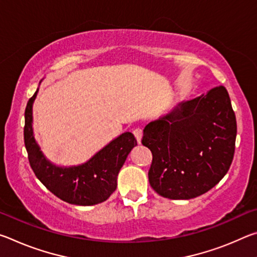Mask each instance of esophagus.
Masks as SVG:
<instances>
[{"label": "esophagus", "instance_id": "obj_1", "mask_svg": "<svg viewBox=\"0 0 257 257\" xmlns=\"http://www.w3.org/2000/svg\"><path fill=\"white\" fill-rule=\"evenodd\" d=\"M133 134H134V136L136 137V139H137V142L138 143H141V141H142V136H143V130H142V128H135L134 130H133Z\"/></svg>", "mask_w": 257, "mask_h": 257}]
</instances>
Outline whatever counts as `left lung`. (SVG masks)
<instances>
[{
  "label": "left lung",
  "instance_id": "left-lung-1",
  "mask_svg": "<svg viewBox=\"0 0 257 257\" xmlns=\"http://www.w3.org/2000/svg\"><path fill=\"white\" fill-rule=\"evenodd\" d=\"M236 136V115L223 86L180 103L144 129L142 144L153 155L151 187L170 199L205 194L228 172Z\"/></svg>",
  "mask_w": 257,
  "mask_h": 257
}]
</instances>
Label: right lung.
<instances>
[{"label":"right lung","mask_w":257,"mask_h":257,"mask_svg":"<svg viewBox=\"0 0 257 257\" xmlns=\"http://www.w3.org/2000/svg\"><path fill=\"white\" fill-rule=\"evenodd\" d=\"M36 94L37 90L26 106L24 128L25 146L35 176L52 194L69 204L89 206L106 201L116 188L120 169L137 145L136 138L132 133H124L84 164L55 167L43 155L33 135V102Z\"/></svg>","instance_id":"right-lung-1"}]
</instances>
